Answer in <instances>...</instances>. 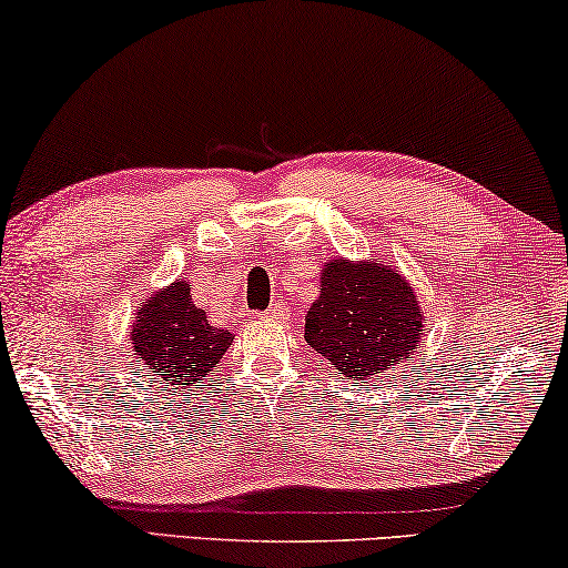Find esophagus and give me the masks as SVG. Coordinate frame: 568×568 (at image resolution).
I'll use <instances>...</instances> for the list:
<instances>
[{"label": "esophagus", "instance_id": "obj_1", "mask_svg": "<svg viewBox=\"0 0 568 568\" xmlns=\"http://www.w3.org/2000/svg\"><path fill=\"white\" fill-rule=\"evenodd\" d=\"M262 316L265 318H275V321H285L287 318V306L283 301H277V303H273V306H270L265 313H262Z\"/></svg>", "mask_w": 568, "mask_h": 568}]
</instances>
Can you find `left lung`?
<instances>
[{
    "label": "left lung",
    "instance_id": "1",
    "mask_svg": "<svg viewBox=\"0 0 568 568\" xmlns=\"http://www.w3.org/2000/svg\"><path fill=\"white\" fill-rule=\"evenodd\" d=\"M426 316L390 262L328 260L306 313V342L346 379H367L410 359Z\"/></svg>",
    "mask_w": 568,
    "mask_h": 568
}]
</instances>
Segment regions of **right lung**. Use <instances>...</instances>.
<instances>
[{
	"mask_svg": "<svg viewBox=\"0 0 568 568\" xmlns=\"http://www.w3.org/2000/svg\"><path fill=\"white\" fill-rule=\"evenodd\" d=\"M232 334L211 326L206 311L191 298V285L178 277L160 287L134 313L130 342L140 367H148L152 379L178 387H191L211 375L224 352L230 349Z\"/></svg>",
	"mask_w": 568,
	"mask_h": 568,
	"instance_id": "obj_1",
	"label": "right lung"
}]
</instances>
